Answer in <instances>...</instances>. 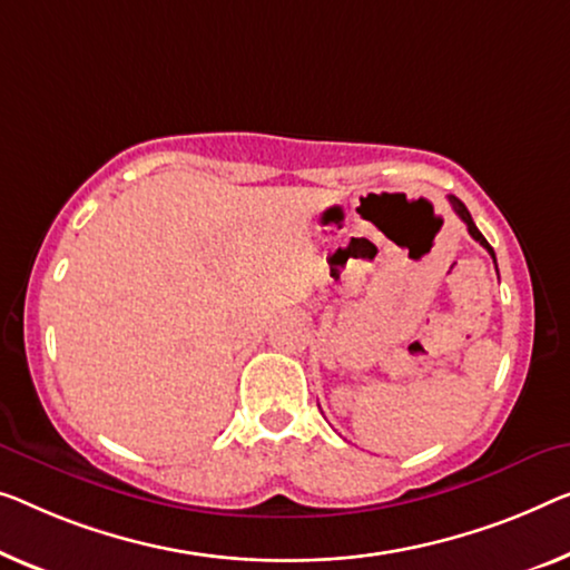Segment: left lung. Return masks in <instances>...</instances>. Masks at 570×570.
Returning <instances> with one entry per match:
<instances>
[{
    "label": "left lung",
    "instance_id": "left-lung-1",
    "mask_svg": "<svg viewBox=\"0 0 570 570\" xmlns=\"http://www.w3.org/2000/svg\"><path fill=\"white\" fill-rule=\"evenodd\" d=\"M448 199H450V204H453L455 215L463 219V223H465V227H469V233H471V237H473V240H475V243H481V245H483V248H487V250H489V256H491V258H494V263H497V256H494V248H491V245L487 243V237H483V235L479 233V227H475V223H473V217H471V212H469V209H465V204H463L461 199H458V197H448Z\"/></svg>",
    "mask_w": 570,
    "mask_h": 570
}]
</instances>
